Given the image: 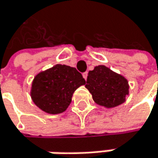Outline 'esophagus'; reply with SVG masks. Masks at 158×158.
Masks as SVG:
<instances>
[{
  "label": "esophagus",
  "mask_w": 158,
  "mask_h": 158,
  "mask_svg": "<svg viewBox=\"0 0 158 158\" xmlns=\"http://www.w3.org/2000/svg\"><path fill=\"white\" fill-rule=\"evenodd\" d=\"M87 75H88V73L87 72H85V73H83V77L86 80V78H87Z\"/></svg>",
  "instance_id": "34e87169"
}]
</instances>
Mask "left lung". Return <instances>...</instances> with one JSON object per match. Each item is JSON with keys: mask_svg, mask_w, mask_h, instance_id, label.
Instances as JSON below:
<instances>
[{"mask_svg": "<svg viewBox=\"0 0 158 158\" xmlns=\"http://www.w3.org/2000/svg\"><path fill=\"white\" fill-rule=\"evenodd\" d=\"M85 87L96 104L107 108L123 104L129 93L127 80L105 65L89 71Z\"/></svg>", "mask_w": 158, "mask_h": 158, "instance_id": "1", "label": "left lung"}]
</instances>
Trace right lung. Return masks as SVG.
Instances as JSON below:
<instances>
[{"label":"right lung","instance_id":"right-lung-1","mask_svg":"<svg viewBox=\"0 0 158 158\" xmlns=\"http://www.w3.org/2000/svg\"><path fill=\"white\" fill-rule=\"evenodd\" d=\"M83 85H85V80L75 68L56 64L34 77L31 95L33 103L43 111L61 114L71 104L73 92Z\"/></svg>","mask_w":158,"mask_h":158}]
</instances>
